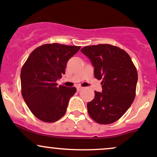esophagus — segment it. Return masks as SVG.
<instances>
[{"label": "esophagus", "instance_id": "esophagus-1", "mask_svg": "<svg viewBox=\"0 0 157 157\" xmlns=\"http://www.w3.org/2000/svg\"><path fill=\"white\" fill-rule=\"evenodd\" d=\"M82 89H83V87H81V86H78V87H77V91H80V90H81Z\"/></svg>", "mask_w": 157, "mask_h": 157}]
</instances>
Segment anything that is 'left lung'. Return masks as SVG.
I'll return each instance as SVG.
<instances>
[{
    "label": "left lung",
    "mask_w": 157,
    "mask_h": 157,
    "mask_svg": "<svg viewBox=\"0 0 157 157\" xmlns=\"http://www.w3.org/2000/svg\"><path fill=\"white\" fill-rule=\"evenodd\" d=\"M81 52L90 59L95 78L101 80L102 91L87 103L90 117L100 124H110L121 117L135 96L138 73L126 51L110 44L87 46Z\"/></svg>",
    "instance_id": "1"
}]
</instances>
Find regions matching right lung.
<instances>
[{
    "mask_svg": "<svg viewBox=\"0 0 157 157\" xmlns=\"http://www.w3.org/2000/svg\"><path fill=\"white\" fill-rule=\"evenodd\" d=\"M80 47L44 44L30 54L21 71L22 95L33 114L53 123L65 114L69 99L77 90L60 85L57 80L65 74L67 62Z\"/></svg>",
    "mask_w": 157,
    "mask_h": 157,
    "instance_id": "1",
    "label": "right lung"
}]
</instances>
